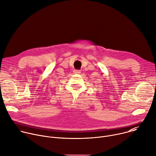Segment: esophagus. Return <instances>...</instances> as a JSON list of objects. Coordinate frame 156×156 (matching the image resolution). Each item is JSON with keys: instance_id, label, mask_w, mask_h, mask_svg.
<instances>
[{"instance_id": "obj_1", "label": "esophagus", "mask_w": 156, "mask_h": 156, "mask_svg": "<svg viewBox=\"0 0 156 156\" xmlns=\"http://www.w3.org/2000/svg\"><path fill=\"white\" fill-rule=\"evenodd\" d=\"M74 72V73H75V74H80V73H81V72H80V70H74V72Z\"/></svg>"}]
</instances>
